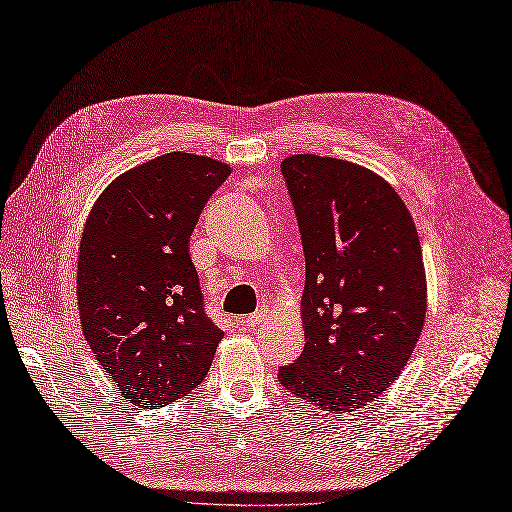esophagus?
I'll return each instance as SVG.
<instances>
[{
  "mask_svg": "<svg viewBox=\"0 0 512 512\" xmlns=\"http://www.w3.org/2000/svg\"><path fill=\"white\" fill-rule=\"evenodd\" d=\"M263 316H266V310L261 308V310H257V312H253V314H249V316H242V318H240V325L253 329V327H257V325L261 323Z\"/></svg>",
  "mask_w": 512,
  "mask_h": 512,
  "instance_id": "obj_1",
  "label": "esophagus"
}]
</instances>
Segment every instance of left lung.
Here are the masks:
<instances>
[{"mask_svg": "<svg viewBox=\"0 0 512 512\" xmlns=\"http://www.w3.org/2000/svg\"><path fill=\"white\" fill-rule=\"evenodd\" d=\"M280 170L306 257V346L278 382L318 409H361L399 377L424 327L418 230L392 185L363 166L297 154Z\"/></svg>", "mask_w": 512, "mask_h": 512, "instance_id": "obj_1", "label": "left lung"}]
</instances>
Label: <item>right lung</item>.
Here are the masks:
<instances>
[{"label":"right lung","mask_w":512,"mask_h":512,"mask_svg":"<svg viewBox=\"0 0 512 512\" xmlns=\"http://www.w3.org/2000/svg\"><path fill=\"white\" fill-rule=\"evenodd\" d=\"M230 173L173 151L111 181L88 215L78 255L82 329L135 407L183 399L211 369L223 331L206 314L189 236Z\"/></svg>","instance_id":"1"}]
</instances>
